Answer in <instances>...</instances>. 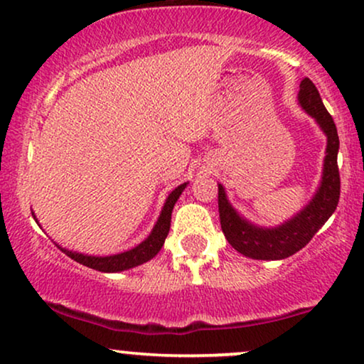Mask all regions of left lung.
Here are the masks:
<instances>
[{
	"instance_id": "8db88e82",
	"label": "left lung",
	"mask_w": 364,
	"mask_h": 364,
	"mask_svg": "<svg viewBox=\"0 0 364 364\" xmlns=\"http://www.w3.org/2000/svg\"><path fill=\"white\" fill-rule=\"evenodd\" d=\"M297 100L301 107L318 122L321 130L328 136L326 157H324L323 177L316 196L299 214L277 228H257L242 219L225 197L224 187L219 183V217L220 228L225 239L235 251L245 257L261 259V261H277L296 254L313 239V235L323 228L324 223L333 215L339 202L341 178L338 168L339 136L333 117L324 107L318 88L309 78L299 85Z\"/></svg>"
}]
</instances>
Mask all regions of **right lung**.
I'll return each mask as SVG.
<instances>
[{"instance_id": "1", "label": "right lung", "mask_w": 364, "mask_h": 364, "mask_svg": "<svg viewBox=\"0 0 364 364\" xmlns=\"http://www.w3.org/2000/svg\"><path fill=\"white\" fill-rule=\"evenodd\" d=\"M186 186L187 183H182V186H178L176 191L171 192V196H168L167 200H165L162 214H160L157 224H155V228L152 229V232H150V235L144 240V242H140L136 247L130 249V251L113 254V256L97 257V256H85V254L68 251V249H63V247H60V249L67 254L68 257H72L73 261H77L80 264H83V266H87L90 269H95V271H100V272L127 271V269H132V267L140 266V264L150 261V259L157 256V252L162 249L165 237H167L168 230H171V219H172L173 205H176V202L178 197H181V193L183 192Z\"/></svg>"}]
</instances>
